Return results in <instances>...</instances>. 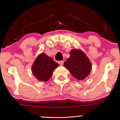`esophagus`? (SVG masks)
<instances>
[{"instance_id":"34e87169","label":"esophagus","mask_w":120,"mask_h":120,"mask_svg":"<svg viewBox=\"0 0 120 120\" xmlns=\"http://www.w3.org/2000/svg\"><path fill=\"white\" fill-rule=\"evenodd\" d=\"M58 63L60 64V65H63V63H64V61H63V60H61V61H59L58 62Z\"/></svg>"}]
</instances>
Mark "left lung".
I'll return each instance as SVG.
<instances>
[{"mask_svg": "<svg viewBox=\"0 0 120 120\" xmlns=\"http://www.w3.org/2000/svg\"><path fill=\"white\" fill-rule=\"evenodd\" d=\"M69 58L64 63L70 74L79 80H83L91 71V63L82 50L73 49L70 52Z\"/></svg>", "mask_w": 120, "mask_h": 120, "instance_id": "8db88e82", "label": "left lung"}]
</instances>
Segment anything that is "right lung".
I'll use <instances>...</instances> for the list:
<instances>
[{"label":"right lung","instance_id":"1","mask_svg":"<svg viewBox=\"0 0 120 120\" xmlns=\"http://www.w3.org/2000/svg\"><path fill=\"white\" fill-rule=\"evenodd\" d=\"M59 65L52 58L42 53L34 60L32 67V71L39 81L46 82L52 76L54 70Z\"/></svg>","mask_w":120,"mask_h":120}]
</instances>
